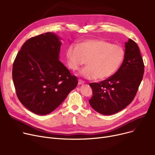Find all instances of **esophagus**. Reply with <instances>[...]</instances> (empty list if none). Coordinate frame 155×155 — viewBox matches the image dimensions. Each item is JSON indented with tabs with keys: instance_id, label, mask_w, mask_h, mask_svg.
<instances>
[{
	"instance_id": "esophagus-1",
	"label": "esophagus",
	"mask_w": 155,
	"mask_h": 155,
	"mask_svg": "<svg viewBox=\"0 0 155 155\" xmlns=\"http://www.w3.org/2000/svg\"><path fill=\"white\" fill-rule=\"evenodd\" d=\"M85 84L84 81L80 80V79L78 80V85H82V84Z\"/></svg>"
}]
</instances>
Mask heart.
Instances as JSON below:
<instances>
[{
    "mask_svg": "<svg viewBox=\"0 0 155 155\" xmlns=\"http://www.w3.org/2000/svg\"><path fill=\"white\" fill-rule=\"evenodd\" d=\"M125 57L124 48L102 39L86 40L78 46L71 45L67 51L68 65L77 70L85 64L80 74L87 79H105L120 67Z\"/></svg>",
    "mask_w": 155,
    "mask_h": 155,
    "instance_id": "b5f03b06",
    "label": "heart"
}]
</instances>
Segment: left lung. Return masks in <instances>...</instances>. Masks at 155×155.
I'll return each instance as SVG.
<instances>
[{
  "label": "left lung",
  "instance_id": "8db88e82",
  "mask_svg": "<svg viewBox=\"0 0 155 155\" xmlns=\"http://www.w3.org/2000/svg\"><path fill=\"white\" fill-rule=\"evenodd\" d=\"M144 65L140 48L131 39L125 43V57L119 69L100 83H91V107L104 115L124 109L136 95L144 74Z\"/></svg>",
  "mask_w": 155,
  "mask_h": 155
}]
</instances>
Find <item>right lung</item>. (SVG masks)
I'll return each instance as SVG.
<instances>
[{
  "label": "right lung",
  "instance_id": "right-lung-1",
  "mask_svg": "<svg viewBox=\"0 0 155 155\" xmlns=\"http://www.w3.org/2000/svg\"><path fill=\"white\" fill-rule=\"evenodd\" d=\"M61 43L52 32L24 43L12 67L19 101L30 111L46 115L55 110L78 84V78L59 60Z\"/></svg>",
  "mask_w": 155,
  "mask_h": 155
}]
</instances>
